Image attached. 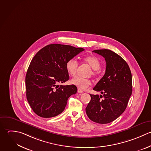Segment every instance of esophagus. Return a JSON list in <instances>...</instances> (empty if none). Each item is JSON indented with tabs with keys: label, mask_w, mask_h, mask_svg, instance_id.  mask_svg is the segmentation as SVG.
<instances>
[{
	"label": "esophagus",
	"mask_w": 151,
	"mask_h": 151,
	"mask_svg": "<svg viewBox=\"0 0 151 151\" xmlns=\"http://www.w3.org/2000/svg\"><path fill=\"white\" fill-rule=\"evenodd\" d=\"M78 92L79 93H82L83 92V91L82 89H80V88H78Z\"/></svg>",
	"instance_id": "1"
}]
</instances>
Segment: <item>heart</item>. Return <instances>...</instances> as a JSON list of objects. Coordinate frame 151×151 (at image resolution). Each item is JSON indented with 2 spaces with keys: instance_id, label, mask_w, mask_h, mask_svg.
Returning a JSON list of instances; mask_svg holds the SVG:
<instances>
[{
  "instance_id": "1",
  "label": "heart",
  "mask_w": 151,
  "mask_h": 151,
  "mask_svg": "<svg viewBox=\"0 0 151 151\" xmlns=\"http://www.w3.org/2000/svg\"><path fill=\"white\" fill-rule=\"evenodd\" d=\"M83 60L88 63L93 69L92 74L96 75L99 73V69L101 67V63L99 59L95 56H88L83 58ZM66 70L70 76H75L78 67V62L75 59H70L66 63ZM70 83L81 89H85L91 85V81L87 78L76 76L70 81Z\"/></svg>"
}]
</instances>
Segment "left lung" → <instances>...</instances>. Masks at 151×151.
Listing matches in <instances>:
<instances>
[{
    "label": "left lung",
    "instance_id": "obj_1",
    "mask_svg": "<svg viewBox=\"0 0 151 151\" xmlns=\"http://www.w3.org/2000/svg\"><path fill=\"white\" fill-rule=\"evenodd\" d=\"M102 56L106 66L104 76L93 88L100 92L91 95L86 113L92 121L105 124L117 119L126 109L132 94V74L126 61L109 49L95 50Z\"/></svg>",
    "mask_w": 151,
    "mask_h": 151
}]
</instances>
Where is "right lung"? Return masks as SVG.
Segmentation results:
<instances>
[{
	"instance_id": "right-lung-1",
	"label": "right lung",
	"mask_w": 151,
	"mask_h": 151,
	"mask_svg": "<svg viewBox=\"0 0 151 151\" xmlns=\"http://www.w3.org/2000/svg\"><path fill=\"white\" fill-rule=\"evenodd\" d=\"M84 50L70 45L50 44L33 57L25 83L27 100L37 115L52 118L64 111L68 98L77 92L73 85H59L69 79L66 63Z\"/></svg>"
}]
</instances>
